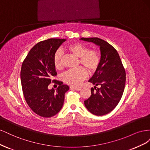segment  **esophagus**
I'll list each match as a JSON object with an SVG mask.
<instances>
[{
    "instance_id": "obj_1",
    "label": "esophagus",
    "mask_w": 150,
    "mask_h": 150,
    "mask_svg": "<svg viewBox=\"0 0 150 150\" xmlns=\"http://www.w3.org/2000/svg\"><path fill=\"white\" fill-rule=\"evenodd\" d=\"M71 89H74L76 91H80L81 89V88H77V87H74V86H71L70 87Z\"/></svg>"
}]
</instances>
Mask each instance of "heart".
<instances>
[{"instance_id": "obj_1", "label": "heart", "mask_w": 150, "mask_h": 150, "mask_svg": "<svg viewBox=\"0 0 150 150\" xmlns=\"http://www.w3.org/2000/svg\"><path fill=\"white\" fill-rule=\"evenodd\" d=\"M66 49L79 59V64L84 66L89 72L97 69L100 63V56L95 50H88L85 45L81 43H74L67 46ZM62 52L58 50L54 55L53 63L56 69L62 67ZM87 76V72L82 67L67 71L62 76L63 81L67 84L74 86H79L81 81Z\"/></svg>"}]
</instances>
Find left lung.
I'll use <instances>...</instances> for the list:
<instances>
[{
    "mask_svg": "<svg viewBox=\"0 0 150 150\" xmlns=\"http://www.w3.org/2000/svg\"><path fill=\"white\" fill-rule=\"evenodd\" d=\"M81 40L92 42L99 47L100 63L88 81L94 85L91 95L84 101V105L92 114L103 116L110 112L119 103L123 94L126 72L116 50L105 40L98 38ZM100 85L99 88L96 86Z\"/></svg>",
    "mask_w": 150,
    "mask_h": 150,
    "instance_id": "obj_1",
    "label": "left lung"
}]
</instances>
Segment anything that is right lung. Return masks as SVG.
I'll return each instance as SVG.
<instances>
[{
    "label": "right lung",
    "mask_w": 150,
    "mask_h": 150,
    "mask_svg": "<svg viewBox=\"0 0 150 150\" xmlns=\"http://www.w3.org/2000/svg\"><path fill=\"white\" fill-rule=\"evenodd\" d=\"M66 40L49 39L36 44L22 64L21 80L25 99L31 110L42 117H52L60 111L64 94L69 89L59 81H56L59 86L56 91L48 89L52 77L57 74L54 55Z\"/></svg>",
    "instance_id": "add662e5"
}]
</instances>
